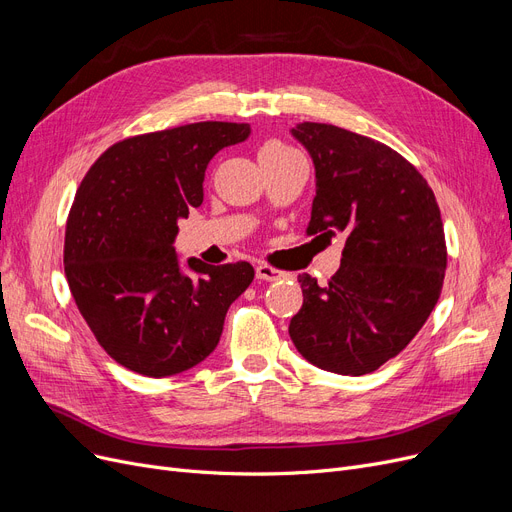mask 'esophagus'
Here are the masks:
<instances>
[{
  "mask_svg": "<svg viewBox=\"0 0 512 512\" xmlns=\"http://www.w3.org/2000/svg\"><path fill=\"white\" fill-rule=\"evenodd\" d=\"M281 271L275 269V266H269V264H258L256 266V277L262 279V281H277L281 279Z\"/></svg>",
  "mask_w": 512,
  "mask_h": 512,
  "instance_id": "obj_1",
  "label": "esophagus"
}]
</instances>
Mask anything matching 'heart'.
<instances>
[{
  "instance_id": "heart-1",
  "label": "heart",
  "mask_w": 512,
  "mask_h": 512,
  "mask_svg": "<svg viewBox=\"0 0 512 512\" xmlns=\"http://www.w3.org/2000/svg\"><path fill=\"white\" fill-rule=\"evenodd\" d=\"M289 152H294L289 148V145H285L283 141H279V139H269V141H264L262 143V148H260V158H275V156H283V154H289Z\"/></svg>"
}]
</instances>
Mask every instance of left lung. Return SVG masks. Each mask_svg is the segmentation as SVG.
<instances>
[{"label": "left lung", "instance_id": "8db88e82", "mask_svg": "<svg viewBox=\"0 0 512 512\" xmlns=\"http://www.w3.org/2000/svg\"><path fill=\"white\" fill-rule=\"evenodd\" d=\"M291 135L316 170L306 233H342L346 246L325 287L298 277L304 304L289 337L314 367L367 375L410 344L440 300V206L419 170L381 141L325 123H300Z\"/></svg>", "mask_w": 512, "mask_h": 512}]
</instances>
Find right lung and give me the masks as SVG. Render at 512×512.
I'll list each match as a JSON object with an SVG mask.
<instances>
[{"label":"right lung","instance_id":"obj_1","mask_svg":"<svg viewBox=\"0 0 512 512\" xmlns=\"http://www.w3.org/2000/svg\"><path fill=\"white\" fill-rule=\"evenodd\" d=\"M246 123H191L114 143L83 177L68 212L64 273L108 356L145 377L202 362L229 306L254 279L250 262L179 266L177 221L204 202L206 166L246 141Z\"/></svg>","mask_w":512,"mask_h":512}]
</instances>
